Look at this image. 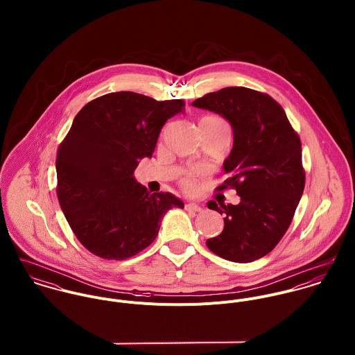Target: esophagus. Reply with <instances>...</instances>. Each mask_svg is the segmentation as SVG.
<instances>
[{"label": "esophagus", "instance_id": "esophagus-1", "mask_svg": "<svg viewBox=\"0 0 355 355\" xmlns=\"http://www.w3.org/2000/svg\"><path fill=\"white\" fill-rule=\"evenodd\" d=\"M186 207L187 209H190V210H194V211H202L203 207L201 205H198V203L190 202L186 205Z\"/></svg>", "mask_w": 355, "mask_h": 355}]
</instances>
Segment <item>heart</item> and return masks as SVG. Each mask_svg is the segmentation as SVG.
Here are the masks:
<instances>
[{"label": "heart", "mask_w": 355, "mask_h": 355, "mask_svg": "<svg viewBox=\"0 0 355 355\" xmlns=\"http://www.w3.org/2000/svg\"><path fill=\"white\" fill-rule=\"evenodd\" d=\"M202 120H207V121H210V123H214V124H217V125L228 127V125H227V123H225L224 120L218 119V117H205V119H202ZM184 187H186L187 190H191V189L194 187V183H193V180H191V179H186V180H184Z\"/></svg>", "instance_id": "obj_1"}]
</instances>
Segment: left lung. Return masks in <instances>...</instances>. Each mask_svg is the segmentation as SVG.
Segmentation results:
<instances>
[{
    "instance_id": "8db88e82",
    "label": "left lung",
    "mask_w": 355,
    "mask_h": 355,
    "mask_svg": "<svg viewBox=\"0 0 355 355\" xmlns=\"http://www.w3.org/2000/svg\"><path fill=\"white\" fill-rule=\"evenodd\" d=\"M228 120L234 146L223 164L238 205L207 203L224 214L223 232L206 241L210 252L234 262H252L272 252L288 230L304 189L301 139L284 109L246 87H225L191 103Z\"/></svg>"
}]
</instances>
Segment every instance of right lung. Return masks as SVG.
<instances>
[{
    "label": "right lung",
    "instance_id": "right-lung-1",
    "mask_svg": "<svg viewBox=\"0 0 355 355\" xmlns=\"http://www.w3.org/2000/svg\"><path fill=\"white\" fill-rule=\"evenodd\" d=\"M182 100L155 101L119 92L85 105L58 148L57 197L79 242L105 259H127L158 235L164 214L184 207L171 193L137 183L139 161L152 157L165 121Z\"/></svg>",
    "mask_w": 355,
    "mask_h": 355
}]
</instances>
